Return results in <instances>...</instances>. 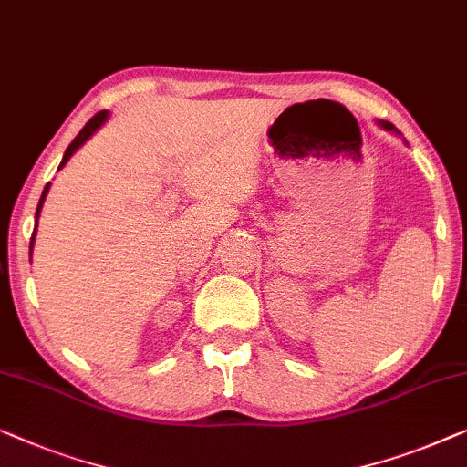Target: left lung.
Here are the masks:
<instances>
[{
  "label": "left lung",
  "instance_id": "8db88e82",
  "mask_svg": "<svg viewBox=\"0 0 467 467\" xmlns=\"http://www.w3.org/2000/svg\"><path fill=\"white\" fill-rule=\"evenodd\" d=\"M377 124H379L383 130H388V132H391V134H400L398 132V128L394 126V124H389V121H383V119H377Z\"/></svg>",
  "mask_w": 467,
  "mask_h": 467
}]
</instances>
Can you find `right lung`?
Wrapping results in <instances>:
<instances>
[{"mask_svg":"<svg viewBox=\"0 0 467 467\" xmlns=\"http://www.w3.org/2000/svg\"><path fill=\"white\" fill-rule=\"evenodd\" d=\"M109 119V111H99L97 116H94L90 121H88V124L82 128V130H79V134L76 139L71 140V145L67 147V151H65V155H63V160H60V166H58V171L60 168H63L67 161H69V158L73 153H76L79 147H82L88 139L92 137L94 132L99 130L100 126L105 124V121ZM48 192H50V183L44 187V192H42V198H39V204H37V211H36V229H33V235H31V244H29V254H31V250H33V242H36V232H37V221H39V213H42V206H44V202H46V195H48Z\"/></svg>","mask_w":467,"mask_h":467,"instance_id":"1","label":"right lung"}]
</instances>
